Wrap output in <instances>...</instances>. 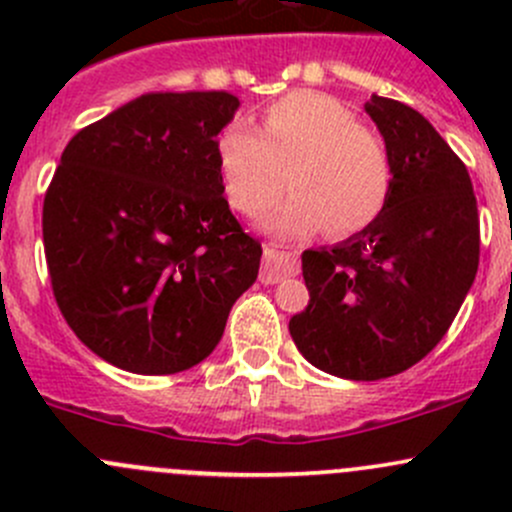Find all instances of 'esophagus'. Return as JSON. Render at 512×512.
<instances>
[{"label":"esophagus","instance_id":"1","mask_svg":"<svg viewBox=\"0 0 512 512\" xmlns=\"http://www.w3.org/2000/svg\"><path fill=\"white\" fill-rule=\"evenodd\" d=\"M299 272V262L294 252L285 250L282 245H265V262H262V272H260V282L265 285H275V282L285 280V277H292Z\"/></svg>","mask_w":512,"mask_h":512}]
</instances>
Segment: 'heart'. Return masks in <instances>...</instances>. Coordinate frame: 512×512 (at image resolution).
Wrapping results in <instances>:
<instances>
[{
  "mask_svg": "<svg viewBox=\"0 0 512 512\" xmlns=\"http://www.w3.org/2000/svg\"><path fill=\"white\" fill-rule=\"evenodd\" d=\"M215 158L227 203L247 218L280 200L289 173L297 190L267 220L285 237L322 227L334 237L364 230L386 208L394 183L384 138L322 91L277 98L262 113L260 131L232 121L220 131Z\"/></svg>",
  "mask_w": 512,
  "mask_h": 512,
  "instance_id": "obj_1",
  "label": "heart"
}]
</instances>
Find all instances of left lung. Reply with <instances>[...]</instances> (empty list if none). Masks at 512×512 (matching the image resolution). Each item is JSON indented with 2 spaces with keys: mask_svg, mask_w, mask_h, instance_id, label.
Here are the masks:
<instances>
[{
  "mask_svg": "<svg viewBox=\"0 0 512 512\" xmlns=\"http://www.w3.org/2000/svg\"><path fill=\"white\" fill-rule=\"evenodd\" d=\"M366 113L391 153V195L349 240L302 252L309 304L289 319L309 364L352 381L401 374L431 352L476 280L480 255L463 160L406 103L371 96Z\"/></svg>",
  "mask_w": 512,
  "mask_h": 512,
  "instance_id": "left-lung-1",
  "label": "left lung"
}]
</instances>
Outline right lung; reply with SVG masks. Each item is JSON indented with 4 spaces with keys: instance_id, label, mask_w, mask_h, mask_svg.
I'll return each mask as SVG.
<instances>
[{
    "instance_id": "1",
    "label": "right lung",
    "mask_w": 512,
    "mask_h": 512,
    "mask_svg": "<svg viewBox=\"0 0 512 512\" xmlns=\"http://www.w3.org/2000/svg\"><path fill=\"white\" fill-rule=\"evenodd\" d=\"M227 91L146 94L81 128L44 195L46 267L66 324L133 374L200 364L260 270L215 158Z\"/></svg>"
}]
</instances>
